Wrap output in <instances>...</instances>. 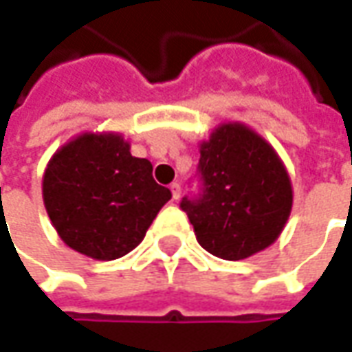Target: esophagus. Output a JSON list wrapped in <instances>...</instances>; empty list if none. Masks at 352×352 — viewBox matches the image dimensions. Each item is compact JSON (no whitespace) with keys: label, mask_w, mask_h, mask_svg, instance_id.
Masks as SVG:
<instances>
[{"label":"esophagus","mask_w":352,"mask_h":352,"mask_svg":"<svg viewBox=\"0 0 352 352\" xmlns=\"http://www.w3.org/2000/svg\"><path fill=\"white\" fill-rule=\"evenodd\" d=\"M171 195H173V200H179L181 198V185L179 183H171Z\"/></svg>","instance_id":"34e87169"}]
</instances>
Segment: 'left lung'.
Instances as JSON below:
<instances>
[{
  "label": "left lung",
  "instance_id": "1",
  "mask_svg": "<svg viewBox=\"0 0 352 352\" xmlns=\"http://www.w3.org/2000/svg\"><path fill=\"white\" fill-rule=\"evenodd\" d=\"M204 195L181 208L196 241L223 260H245L274 245L293 210V185L276 148L241 121L217 125L198 144Z\"/></svg>",
  "mask_w": 352,
  "mask_h": 352
}]
</instances>
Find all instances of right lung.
Returning a JSON list of instances; mask_svg holds the SVG:
<instances>
[{"label": "right lung", "mask_w": 352, "mask_h": 352, "mask_svg": "<svg viewBox=\"0 0 352 352\" xmlns=\"http://www.w3.org/2000/svg\"><path fill=\"white\" fill-rule=\"evenodd\" d=\"M152 169L131 154L121 133L85 131L67 140L42 177L45 212L59 239L92 260L129 254L171 198Z\"/></svg>", "instance_id": "1"}]
</instances>
